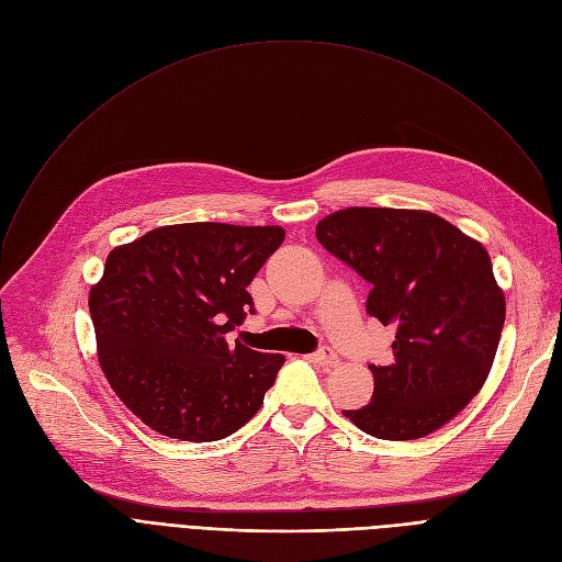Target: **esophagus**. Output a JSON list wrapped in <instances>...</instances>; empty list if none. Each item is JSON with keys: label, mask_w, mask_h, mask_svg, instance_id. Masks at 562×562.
<instances>
[{"label": "esophagus", "mask_w": 562, "mask_h": 562, "mask_svg": "<svg viewBox=\"0 0 562 562\" xmlns=\"http://www.w3.org/2000/svg\"><path fill=\"white\" fill-rule=\"evenodd\" d=\"M312 360H314L316 364H321V367H335V364L339 362V358L335 356V350L328 348V346L318 348V350L314 352V356H312Z\"/></svg>", "instance_id": "obj_1"}]
</instances>
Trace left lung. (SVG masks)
<instances>
[{"instance_id":"obj_1","label":"left lung","mask_w":562,"mask_h":562,"mask_svg":"<svg viewBox=\"0 0 562 562\" xmlns=\"http://www.w3.org/2000/svg\"><path fill=\"white\" fill-rule=\"evenodd\" d=\"M316 239L371 284L367 312L396 328L392 362L369 364L371 403L344 415L392 441L449 424L485 385L506 321L483 244L437 214L390 206L335 212Z\"/></svg>"}]
</instances>
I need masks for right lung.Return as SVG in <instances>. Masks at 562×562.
Here are the masks:
<instances>
[{"mask_svg": "<svg viewBox=\"0 0 562 562\" xmlns=\"http://www.w3.org/2000/svg\"><path fill=\"white\" fill-rule=\"evenodd\" d=\"M282 241L278 225L182 223L109 252L88 293L98 360L147 428L216 441L257 415L284 356L225 335L252 312L246 286Z\"/></svg>", "mask_w": 562, "mask_h": 562, "instance_id": "right-lung-1", "label": "right lung"}]
</instances>
